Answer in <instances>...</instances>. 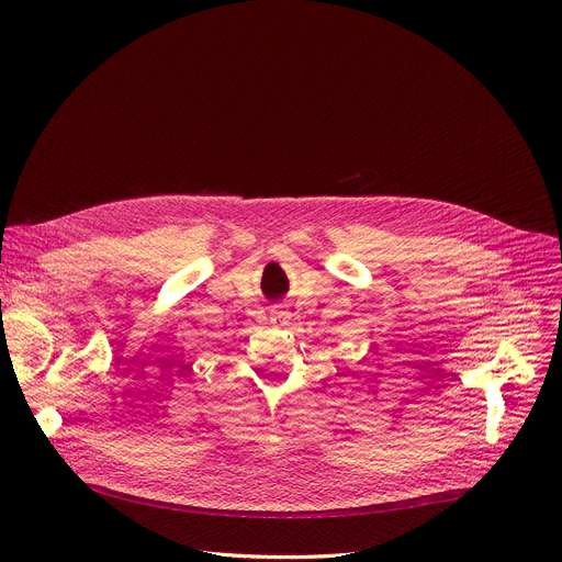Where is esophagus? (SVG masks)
I'll return each mask as SVG.
<instances>
[{
	"label": "esophagus",
	"instance_id": "obj_1",
	"mask_svg": "<svg viewBox=\"0 0 562 562\" xmlns=\"http://www.w3.org/2000/svg\"><path fill=\"white\" fill-rule=\"evenodd\" d=\"M289 319H291V311H286L284 306H276L271 311V323L273 325H289Z\"/></svg>",
	"mask_w": 562,
	"mask_h": 562
}]
</instances>
